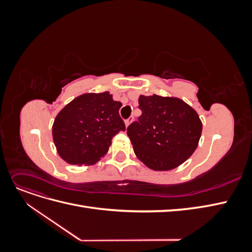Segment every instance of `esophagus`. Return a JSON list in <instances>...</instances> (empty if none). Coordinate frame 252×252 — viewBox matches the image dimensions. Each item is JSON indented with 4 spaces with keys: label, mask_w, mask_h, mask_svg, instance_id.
Here are the masks:
<instances>
[{
    "label": "esophagus",
    "mask_w": 252,
    "mask_h": 252,
    "mask_svg": "<svg viewBox=\"0 0 252 252\" xmlns=\"http://www.w3.org/2000/svg\"><path fill=\"white\" fill-rule=\"evenodd\" d=\"M132 121H133V117H130V118H129L128 120H126V121H125V125H126V127H128L129 125H130V123H131Z\"/></svg>",
    "instance_id": "1"
}]
</instances>
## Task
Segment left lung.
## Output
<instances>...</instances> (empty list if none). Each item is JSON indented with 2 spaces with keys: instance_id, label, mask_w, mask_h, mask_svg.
I'll list each match as a JSON object with an SVG mask.
<instances>
[{
  "instance_id": "obj_1",
  "label": "left lung",
  "mask_w": 252,
  "mask_h": 252,
  "mask_svg": "<svg viewBox=\"0 0 252 252\" xmlns=\"http://www.w3.org/2000/svg\"><path fill=\"white\" fill-rule=\"evenodd\" d=\"M142 116L127 128L134 154L148 168H177L196 149L202 134L197 112L179 97L140 95Z\"/></svg>"
}]
</instances>
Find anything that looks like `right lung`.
Listing matches in <instances>:
<instances>
[{
	"label": "right lung",
	"instance_id": "add662e5",
	"mask_svg": "<svg viewBox=\"0 0 252 252\" xmlns=\"http://www.w3.org/2000/svg\"><path fill=\"white\" fill-rule=\"evenodd\" d=\"M108 91L84 94L67 104L55 119L52 138L58 154L72 165H94L109 149L111 140L125 124Z\"/></svg>",
	"mask_w": 252,
	"mask_h": 252
}]
</instances>
